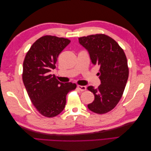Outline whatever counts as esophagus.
I'll return each mask as SVG.
<instances>
[{"instance_id": "34e87169", "label": "esophagus", "mask_w": 151, "mask_h": 151, "mask_svg": "<svg viewBox=\"0 0 151 151\" xmlns=\"http://www.w3.org/2000/svg\"><path fill=\"white\" fill-rule=\"evenodd\" d=\"M77 89L80 90L81 91H84L86 90V87L84 86H81V85H77Z\"/></svg>"}]
</instances>
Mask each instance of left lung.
Wrapping results in <instances>:
<instances>
[{"mask_svg": "<svg viewBox=\"0 0 151 151\" xmlns=\"http://www.w3.org/2000/svg\"><path fill=\"white\" fill-rule=\"evenodd\" d=\"M79 42L89 52L93 64L100 67L98 74L101 84L98 88H87L94 95L88 107L96 113H106L120 101L129 78L125 52L115 40L104 34L83 36Z\"/></svg>", "mask_w": 151, "mask_h": 151, "instance_id": "left-lung-1", "label": "left lung"}]
</instances>
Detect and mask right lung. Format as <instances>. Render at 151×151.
<instances>
[{"mask_svg":"<svg viewBox=\"0 0 151 151\" xmlns=\"http://www.w3.org/2000/svg\"><path fill=\"white\" fill-rule=\"evenodd\" d=\"M70 41L64 38L46 35L38 39L27 52L23 62L22 81L31 101L45 117L60 114L66 104V96L74 90V83H62L55 75L58 55Z\"/></svg>","mask_w":151,"mask_h":151,"instance_id":"right-lung-1","label":"right lung"}]
</instances>
